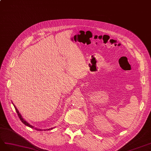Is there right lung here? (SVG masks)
I'll return each instance as SVG.
<instances>
[{
  "instance_id": "add662e5",
  "label": "right lung",
  "mask_w": 151,
  "mask_h": 151,
  "mask_svg": "<svg viewBox=\"0 0 151 151\" xmlns=\"http://www.w3.org/2000/svg\"><path fill=\"white\" fill-rule=\"evenodd\" d=\"M12 104H13V105H14V108H15V109H16V112H17V115H18V116H19V118L20 119V120L22 121V122L24 124V125H26V126H28V127H31V128H32V129H36V130H42V129H37V128H35V127H34V126H32V125H30L27 122L26 120H24L23 118H22V115H21V114L19 112V111H18V110H17V109L16 108V106L14 105V104L12 103ZM53 128H51V129H44V130H51V129H52Z\"/></svg>"
}]
</instances>
